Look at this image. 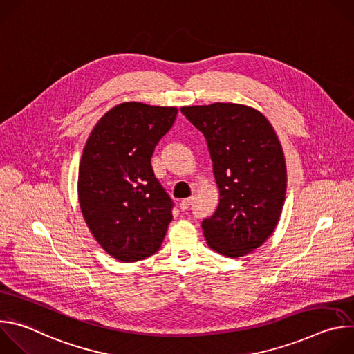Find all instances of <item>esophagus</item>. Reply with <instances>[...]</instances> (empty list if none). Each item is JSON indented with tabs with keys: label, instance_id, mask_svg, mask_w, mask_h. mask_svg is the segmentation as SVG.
Wrapping results in <instances>:
<instances>
[{
	"label": "esophagus",
	"instance_id": "esophagus-1",
	"mask_svg": "<svg viewBox=\"0 0 354 354\" xmlns=\"http://www.w3.org/2000/svg\"><path fill=\"white\" fill-rule=\"evenodd\" d=\"M192 203H193V197H187V198L180 200L179 207H180L182 210H186V209H189V207L192 206Z\"/></svg>",
	"mask_w": 354,
	"mask_h": 354
}]
</instances>
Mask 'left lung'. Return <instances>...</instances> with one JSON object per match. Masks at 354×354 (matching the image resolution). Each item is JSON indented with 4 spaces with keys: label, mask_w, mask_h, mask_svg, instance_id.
Here are the masks:
<instances>
[{
    "label": "left lung",
    "mask_w": 354,
    "mask_h": 354,
    "mask_svg": "<svg viewBox=\"0 0 354 354\" xmlns=\"http://www.w3.org/2000/svg\"><path fill=\"white\" fill-rule=\"evenodd\" d=\"M205 134L220 192L216 213L201 223L209 246L227 258L258 249L273 234L284 206L287 168L270 122L231 102L182 106Z\"/></svg>",
    "instance_id": "1"
}]
</instances>
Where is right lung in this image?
Masks as SVG:
<instances>
[{
    "label": "right lung",
    "mask_w": 354,
    "mask_h": 354,
    "mask_svg": "<svg viewBox=\"0 0 354 354\" xmlns=\"http://www.w3.org/2000/svg\"><path fill=\"white\" fill-rule=\"evenodd\" d=\"M175 106L123 102L93 126L80 161L78 201L95 241L112 258L137 262L160 249L172 201L151 167Z\"/></svg>",
    "instance_id": "add662e5"
}]
</instances>
